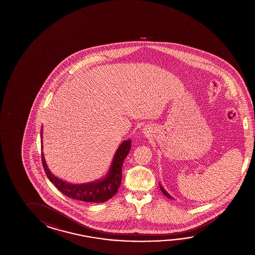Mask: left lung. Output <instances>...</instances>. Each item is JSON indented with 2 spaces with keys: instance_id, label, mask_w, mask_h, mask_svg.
<instances>
[{
  "instance_id": "8db88e82",
  "label": "left lung",
  "mask_w": 255,
  "mask_h": 255,
  "mask_svg": "<svg viewBox=\"0 0 255 255\" xmlns=\"http://www.w3.org/2000/svg\"><path fill=\"white\" fill-rule=\"evenodd\" d=\"M160 190H161V192L163 193V195H164V196H167V197H168V198H170V199H172V196H170V195H169V194L166 192L165 190L162 188V186H161V185H160Z\"/></svg>"
}]
</instances>
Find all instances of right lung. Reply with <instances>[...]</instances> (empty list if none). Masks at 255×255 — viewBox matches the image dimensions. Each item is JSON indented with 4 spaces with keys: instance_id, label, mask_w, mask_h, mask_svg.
I'll return each mask as SVG.
<instances>
[{
    "instance_id": "add662e5",
    "label": "right lung",
    "mask_w": 255,
    "mask_h": 255,
    "mask_svg": "<svg viewBox=\"0 0 255 255\" xmlns=\"http://www.w3.org/2000/svg\"><path fill=\"white\" fill-rule=\"evenodd\" d=\"M42 137V131L40 132ZM131 148V140L128 139L122 143L115 154L112 166L107 177L101 181L83 184H71L55 177L49 172L44 154L41 153L42 164L49 181L66 196L76 200L89 203H102L109 200L118 193L122 180V166L125 158Z\"/></svg>"
}]
</instances>
